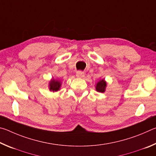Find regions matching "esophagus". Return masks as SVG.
<instances>
[{"label": "esophagus", "instance_id": "obj_1", "mask_svg": "<svg viewBox=\"0 0 156 156\" xmlns=\"http://www.w3.org/2000/svg\"><path fill=\"white\" fill-rule=\"evenodd\" d=\"M76 77L79 78H83L84 76V73L83 72H81V71H78V72H76Z\"/></svg>", "mask_w": 156, "mask_h": 156}]
</instances>
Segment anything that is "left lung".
<instances>
[{"mask_svg":"<svg viewBox=\"0 0 156 156\" xmlns=\"http://www.w3.org/2000/svg\"><path fill=\"white\" fill-rule=\"evenodd\" d=\"M107 87V83L104 79L102 80H100L98 83L96 84V89L98 92H100V93H104L105 91V89H106Z\"/></svg>","mask_w":156,"mask_h":156,"instance_id":"left-lung-1","label":"left lung"}]
</instances>
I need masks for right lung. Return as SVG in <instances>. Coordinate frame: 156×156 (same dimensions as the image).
<instances>
[{
  "label": "right lung",
  "mask_w": 156,
  "mask_h": 156,
  "mask_svg": "<svg viewBox=\"0 0 156 156\" xmlns=\"http://www.w3.org/2000/svg\"><path fill=\"white\" fill-rule=\"evenodd\" d=\"M60 86H61V83L58 80H54V79L53 78L49 82V87L50 91H58L60 88Z\"/></svg>",
  "instance_id": "obj_1"
}]
</instances>
